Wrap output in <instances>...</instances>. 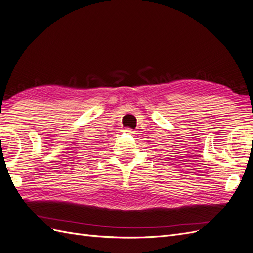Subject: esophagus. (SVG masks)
Masks as SVG:
<instances>
[{
	"instance_id": "esophagus-1",
	"label": "esophagus",
	"mask_w": 253,
	"mask_h": 253,
	"mask_svg": "<svg viewBox=\"0 0 253 253\" xmlns=\"http://www.w3.org/2000/svg\"><path fill=\"white\" fill-rule=\"evenodd\" d=\"M124 132L126 134H128V135H133L134 134V131H133V129H131V128H125Z\"/></svg>"
}]
</instances>
